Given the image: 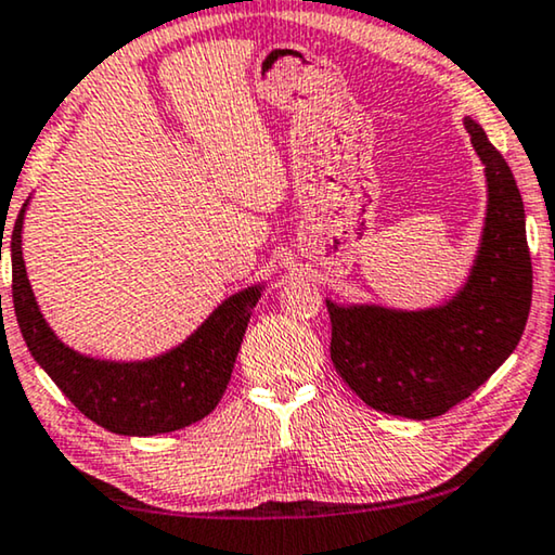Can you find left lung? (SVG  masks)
Returning a JSON list of instances; mask_svg holds the SVG:
<instances>
[{"label":"left lung","instance_id":"obj_1","mask_svg":"<svg viewBox=\"0 0 555 555\" xmlns=\"http://www.w3.org/2000/svg\"><path fill=\"white\" fill-rule=\"evenodd\" d=\"M486 176V218L472 272L456 295L424 310L327 302L330 357L377 412L431 420L464 402L514 352L531 310L526 212L508 164L464 118Z\"/></svg>","mask_w":555,"mask_h":555}]
</instances>
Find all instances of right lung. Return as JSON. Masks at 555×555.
<instances>
[{"mask_svg":"<svg viewBox=\"0 0 555 555\" xmlns=\"http://www.w3.org/2000/svg\"><path fill=\"white\" fill-rule=\"evenodd\" d=\"M24 203L12 230V297L37 364L83 416L124 437H153L201 422L218 406L266 285L230 295L181 345L151 360H99L64 345L41 314L22 255Z\"/></svg>","mask_w":555,"mask_h":555,"instance_id":"obj_1","label":"right lung"}]
</instances>
